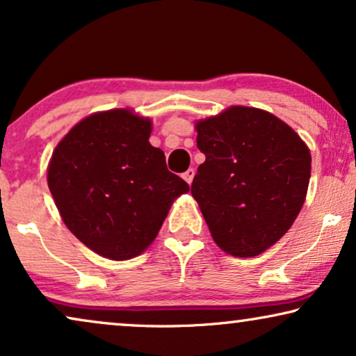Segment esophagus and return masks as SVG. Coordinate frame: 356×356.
I'll use <instances>...</instances> for the list:
<instances>
[{
    "instance_id": "34e87169",
    "label": "esophagus",
    "mask_w": 356,
    "mask_h": 356,
    "mask_svg": "<svg viewBox=\"0 0 356 356\" xmlns=\"http://www.w3.org/2000/svg\"><path fill=\"white\" fill-rule=\"evenodd\" d=\"M194 175H196V172H194L193 168H189V170H186V172L183 173V178L186 179V183H188V184H191V183H193V178H194Z\"/></svg>"
}]
</instances>
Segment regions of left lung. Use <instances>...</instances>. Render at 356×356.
Returning <instances> with one entry per match:
<instances>
[{
    "mask_svg": "<svg viewBox=\"0 0 356 356\" xmlns=\"http://www.w3.org/2000/svg\"><path fill=\"white\" fill-rule=\"evenodd\" d=\"M206 155L191 184L211 235L227 254L264 252L293 225L305 204L311 154L269 111L230 106L196 123Z\"/></svg>",
    "mask_w": 356,
    "mask_h": 356,
    "instance_id": "1",
    "label": "left lung"
}]
</instances>
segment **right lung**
<instances>
[{"label":"right lung","instance_id":"1","mask_svg":"<svg viewBox=\"0 0 356 356\" xmlns=\"http://www.w3.org/2000/svg\"><path fill=\"white\" fill-rule=\"evenodd\" d=\"M152 121L118 108L77 123L56 145L48 188L77 240L113 261L139 256L155 240L188 183L150 145Z\"/></svg>","mask_w":356,"mask_h":356}]
</instances>
